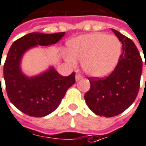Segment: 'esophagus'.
Masks as SVG:
<instances>
[{"label": "esophagus", "instance_id": "1", "mask_svg": "<svg viewBox=\"0 0 146 146\" xmlns=\"http://www.w3.org/2000/svg\"><path fill=\"white\" fill-rule=\"evenodd\" d=\"M82 78V76L80 75V74H79V73H76V80H79L80 79H81Z\"/></svg>", "mask_w": 146, "mask_h": 146}]
</instances>
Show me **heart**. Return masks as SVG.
<instances>
[{
  "instance_id": "obj_1",
  "label": "heart",
  "mask_w": 146,
  "mask_h": 146,
  "mask_svg": "<svg viewBox=\"0 0 146 146\" xmlns=\"http://www.w3.org/2000/svg\"><path fill=\"white\" fill-rule=\"evenodd\" d=\"M69 53L65 58L71 66H76L77 60L83 61L82 67L88 75L103 77L108 75L119 62L122 44L115 35L104 33L84 35L68 43Z\"/></svg>"
}]
</instances>
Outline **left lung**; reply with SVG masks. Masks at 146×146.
Here are the masks:
<instances>
[{
  "mask_svg": "<svg viewBox=\"0 0 146 146\" xmlns=\"http://www.w3.org/2000/svg\"><path fill=\"white\" fill-rule=\"evenodd\" d=\"M111 30L123 44L119 62L106 78L89 77L90 89L84 95L91 111L104 117L118 115L133 104L142 73V60L133 42L118 31Z\"/></svg>",
  "mask_w": 146,
  "mask_h": 146,
  "instance_id": "left-lung-1",
  "label": "left lung"
}]
</instances>
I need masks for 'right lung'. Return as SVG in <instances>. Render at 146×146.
<instances>
[{
    "mask_svg": "<svg viewBox=\"0 0 146 146\" xmlns=\"http://www.w3.org/2000/svg\"><path fill=\"white\" fill-rule=\"evenodd\" d=\"M64 35L65 32H32L16 40L9 49L4 65L7 95L16 108L27 115L43 117L50 114L58 107L68 88L75 84V73L63 76L50 67L44 73L29 77L20 69L21 59L27 50L37 46L55 44Z\"/></svg>",
    "mask_w": 146,
    "mask_h": 146,
    "instance_id": "add662e5",
    "label": "right lung"
}]
</instances>
